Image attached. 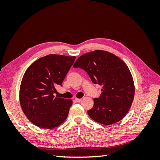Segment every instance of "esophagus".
Masks as SVG:
<instances>
[{"mask_svg":"<svg viewBox=\"0 0 160 160\" xmlns=\"http://www.w3.org/2000/svg\"><path fill=\"white\" fill-rule=\"evenodd\" d=\"M77 102H80V101L82 100V99H79V98H76L75 99Z\"/></svg>","mask_w":160,"mask_h":160,"instance_id":"obj_1","label":"esophagus"}]
</instances>
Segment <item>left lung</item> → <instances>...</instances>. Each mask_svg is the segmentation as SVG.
<instances>
[{"label":"left lung","instance_id":"1","mask_svg":"<svg viewBox=\"0 0 160 160\" xmlns=\"http://www.w3.org/2000/svg\"><path fill=\"white\" fill-rule=\"evenodd\" d=\"M83 69L95 84L103 85L99 98L88 111L96 122L106 125L122 120L133 101L135 87L132 73L119 57L102 50L91 51L80 56L73 65Z\"/></svg>","mask_w":160,"mask_h":160}]
</instances>
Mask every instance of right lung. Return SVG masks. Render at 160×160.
<instances>
[{
	"label": "right lung",
	"mask_w": 160,
	"mask_h": 160,
	"mask_svg": "<svg viewBox=\"0 0 160 160\" xmlns=\"http://www.w3.org/2000/svg\"><path fill=\"white\" fill-rule=\"evenodd\" d=\"M75 57L51 54L28 67L23 75L19 100L23 113L37 127L51 129L67 119L72 104L54 95L55 87L62 83L73 64Z\"/></svg>",
	"instance_id": "right-lung-1"
}]
</instances>
